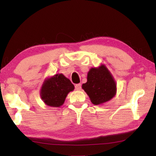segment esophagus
Instances as JSON below:
<instances>
[{"label": "esophagus", "mask_w": 156, "mask_h": 156, "mask_svg": "<svg viewBox=\"0 0 156 156\" xmlns=\"http://www.w3.org/2000/svg\"><path fill=\"white\" fill-rule=\"evenodd\" d=\"M75 88H76V90H78V91L80 90V89H81V84H76V85H75Z\"/></svg>", "instance_id": "esophagus-1"}]
</instances>
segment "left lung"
Wrapping results in <instances>:
<instances>
[{"label": "left lung", "mask_w": 156, "mask_h": 156, "mask_svg": "<svg viewBox=\"0 0 156 156\" xmlns=\"http://www.w3.org/2000/svg\"><path fill=\"white\" fill-rule=\"evenodd\" d=\"M82 88L95 105H102L112 100L117 91L116 82L106 66L101 64L92 67L87 73V81Z\"/></svg>", "instance_id": "obj_1"}]
</instances>
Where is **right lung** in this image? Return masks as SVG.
<instances>
[{
	"instance_id": "obj_1",
	"label": "right lung",
	"mask_w": 156,
	"mask_h": 156,
	"mask_svg": "<svg viewBox=\"0 0 156 156\" xmlns=\"http://www.w3.org/2000/svg\"><path fill=\"white\" fill-rule=\"evenodd\" d=\"M74 85L62 73H56L44 79L40 96L44 104L52 107H60L64 104L66 97L73 91Z\"/></svg>"
}]
</instances>
